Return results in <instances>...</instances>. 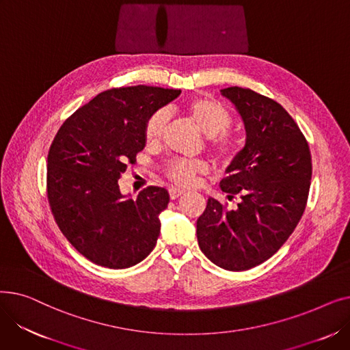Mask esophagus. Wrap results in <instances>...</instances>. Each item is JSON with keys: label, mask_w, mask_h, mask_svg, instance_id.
<instances>
[{"label": "esophagus", "mask_w": 350, "mask_h": 350, "mask_svg": "<svg viewBox=\"0 0 350 350\" xmlns=\"http://www.w3.org/2000/svg\"><path fill=\"white\" fill-rule=\"evenodd\" d=\"M169 194H170V198H172V200H176V198H178L181 194H185V190H180V189L172 187V189H169Z\"/></svg>", "instance_id": "esophagus-1"}]
</instances>
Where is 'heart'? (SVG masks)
<instances>
[{
    "label": "heart",
    "mask_w": 350,
    "mask_h": 350,
    "mask_svg": "<svg viewBox=\"0 0 350 350\" xmlns=\"http://www.w3.org/2000/svg\"><path fill=\"white\" fill-rule=\"evenodd\" d=\"M185 112L198 127V131L210 137V147L219 159H231L237 149V140L227 133L232 123L228 109L213 98H196L185 106ZM167 118L163 112H154L144 124V140L147 144L159 143ZM208 165L203 160H173L165 165L164 173L174 185L181 187L193 186L200 174H204Z\"/></svg>",
    "instance_id": "b5f03b06"
}]
</instances>
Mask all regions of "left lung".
I'll return each instance as SVG.
<instances>
[{"instance_id":"1","label":"left lung","mask_w":350,"mask_h":350,"mask_svg":"<svg viewBox=\"0 0 350 350\" xmlns=\"http://www.w3.org/2000/svg\"><path fill=\"white\" fill-rule=\"evenodd\" d=\"M245 126V146L219 187L240 197L228 210L208 198L197 219V240L207 258L227 271H247L277 252L305 211L312 159L301 129L278 103L256 92L221 89Z\"/></svg>"}]
</instances>
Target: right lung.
I'll list each match as a JSON object with an SVG mask.
<instances>
[{"mask_svg": "<svg viewBox=\"0 0 350 350\" xmlns=\"http://www.w3.org/2000/svg\"><path fill=\"white\" fill-rule=\"evenodd\" d=\"M180 94L144 85L109 89L70 115L55 135L48 153V201L62 234L89 261L123 269L153 251L159 214L170 196L150 186L129 198L118 180L146 146L147 119Z\"/></svg>", "mask_w": 350, "mask_h": 350, "instance_id": "right-lung-1", "label": "right lung"}]
</instances>
